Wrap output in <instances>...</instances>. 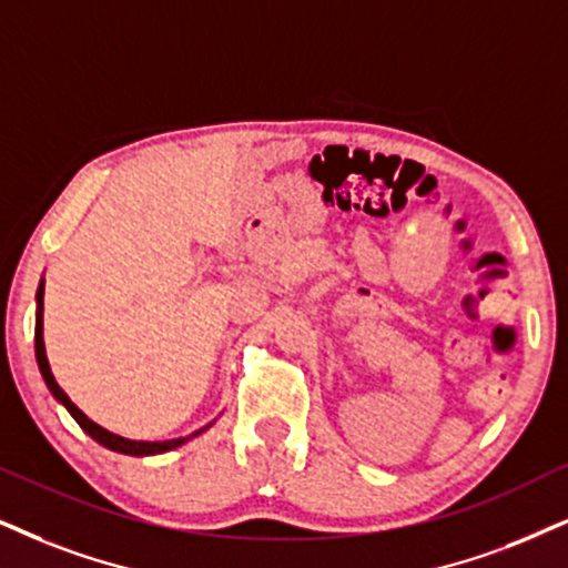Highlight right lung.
Listing matches in <instances>:
<instances>
[{
    "label": "right lung",
    "mask_w": 568,
    "mask_h": 568,
    "mask_svg": "<svg viewBox=\"0 0 568 568\" xmlns=\"http://www.w3.org/2000/svg\"><path fill=\"white\" fill-rule=\"evenodd\" d=\"M37 363H39L41 376H44V384L49 387V392H52L54 400L65 405V410L75 418V422H79L81 429L87 432L91 439H97V443L108 447V450H115V453H123V455H158V453H168V450H176V447L189 443V439H192V437H197V434H202L210 426V424L202 426V429H197L194 434H189V437L165 439V443H136V439H125V437H121V434H113V432L102 429L100 424L91 422L87 413L75 408V403H70V397L65 395V392H62L60 384L54 382L52 368H49V361H47V349H44V278H41V284H39V290H37Z\"/></svg>",
    "instance_id": "1"
}]
</instances>
